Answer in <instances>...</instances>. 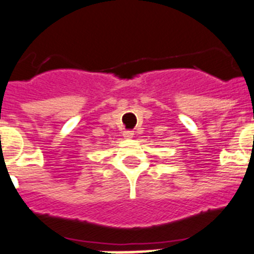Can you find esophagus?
Masks as SVG:
<instances>
[{"label": "esophagus", "mask_w": 254, "mask_h": 254, "mask_svg": "<svg viewBox=\"0 0 254 254\" xmlns=\"http://www.w3.org/2000/svg\"><path fill=\"white\" fill-rule=\"evenodd\" d=\"M123 135H124V137H127V139H131V137L134 136V131H131V130H125Z\"/></svg>", "instance_id": "1"}]
</instances>
